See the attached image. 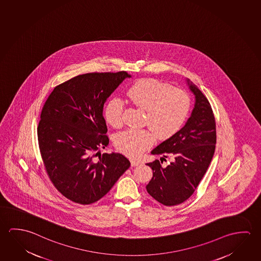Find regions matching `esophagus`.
Wrapping results in <instances>:
<instances>
[{"instance_id": "1", "label": "esophagus", "mask_w": 261, "mask_h": 261, "mask_svg": "<svg viewBox=\"0 0 261 261\" xmlns=\"http://www.w3.org/2000/svg\"><path fill=\"white\" fill-rule=\"evenodd\" d=\"M130 162H131V166H132V167H137V166H138V165L140 164V161L137 160V159H135V158L130 159Z\"/></svg>"}]
</instances>
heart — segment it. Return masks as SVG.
Listing matches in <instances>:
<instances>
[{
	"label": "heart",
	"instance_id": "heart-1",
	"mask_svg": "<svg viewBox=\"0 0 261 261\" xmlns=\"http://www.w3.org/2000/svg\"><path fill=\"white\" fill-rule=\"evenodd\" d=\"M126 96L135 107L145 110V124L152 129H127L116 135V148L129 156H137L147 149L154 143V132L159 139H167L178 132L191 108L187 91L152 78L136 82L129 87ZM124 101L113 97L106 103L103 116L108 124L120 127L124 123Z\"/></svg>",
	"mask_w": 261,
	"mask_h": 261
}]
</instances>
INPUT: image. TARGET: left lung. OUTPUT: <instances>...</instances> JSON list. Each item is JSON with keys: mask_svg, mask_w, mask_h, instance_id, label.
<instances>
[{"mask_svg": "<svg viewBox=\"0 0 261 261\" xmlns=\"http://www.w3.org/2000/svg\"><path fill=\"white\" fill-rule=\"evenodd\" d=\"M196 96L191 116L183 128L152 150L162 154L160 160L146 164L153 177L146 186L151 197L164 205H179L191 197L210 167L217 142L216 120L210 102L200 90L188 80ZM172 162L163 166L162 160Z\"/></svg>", "mask_w": 261, "mask_h": 261, "instance_id": "1", "label": "left lung"}]
</instances>
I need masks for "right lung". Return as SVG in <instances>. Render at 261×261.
Listing matches in <instances>:
<instances>
[{
	"instance_id": "right-lung-1",
	"label": "right lung",
	"mask_w": 261,
	"mask_h": 261,
	"mask_svg": "<svg viewBox=\"0 0 261 261\" xmlns=\"http://www.w3.org/2000/svg\"><path fill=\"white\" fill-rule=\"evenodd\" d=\"M126 77L125 71L77 75L56 86L43 106L37 136L45 171L74 203L101 199L130 167L122 154L99 153L109 144L103 105Z\"/></svg>"
}]
</instances>
